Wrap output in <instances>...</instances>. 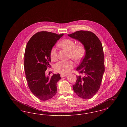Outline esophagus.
Returning a JSON list of instances; mask_svg holds the SVG:
<instances>
[{
	"mask_svg": "<svg viewBox=\"0 0 127 127\" xmlns=\"http://www.w3.org/2000/svg\"><path fill=\"white\" fill-rule=\"evenodd\" d=\"M66 76H67V75L66 74H61V78H63V77H66Z\"/></svg>",
	"mask_w": 127,
	"mask_h": 127,
	"instance_id": "34e87169",
	"label": "esophagus"
}]
</instances>
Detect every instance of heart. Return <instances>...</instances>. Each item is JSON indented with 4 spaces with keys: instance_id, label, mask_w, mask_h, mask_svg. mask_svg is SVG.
Returning <instances> with one entry per match:
<instances>
[{
    "instance_id": "heart-1",
    "label": "heart",
    "mask_w": 127,
    "mask_h": 127,
    "mask_svg": "<svg viewBox=\"0 0 127 127\" xmlns=\"http://www.w3.org/2000/svg\"><path fill=\"white\" fill-rule=\"evenodd\" d=\"M60 47L68 51V56L74 61L78 62L81 61L84 57L86 50L82 44L76 45L75 42L71 39H66L62 40L60 44ZM51 60L56 61L58 60L57 49L55 47L51 48L50 52ZM74 66L72 61H61L55 65V70L57 72L62 74L69 72Z\"/></svg>"
}]
</instances>
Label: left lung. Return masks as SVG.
<instances>
[{
	"label": "left lung",
	"mask_w": 127,
	"mask_h": 127,
	"mask_svg": "<svg viewBox=\"0 0 127 127\" xmlns=\"http://www.w3.org/2000/svg\"><path fill=\"white\" fill-rule=\"evenodd\" d=\"M68 36L80 41L86 50L84 57L76 69L83 76H77L73 89L81 98L90 99L99 90L105 71L102 44L97 36L91 31H77Z\"/></svg>",
	"instance_id": "8db88e82"
}]
</instances>
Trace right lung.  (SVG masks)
I'll return each mask as SVG.
<instances>
[{"label":"right lung","mask_w":127,"mask_h":127,"mask_svg":"<svg viewBox=\"0 0 127 127\" xmlns=\"http://www.w3.org/2000/svg\"><path fill=\"white\" fill-rule=\"evenodd\" d=\"M63 35L38 32L27 44L24 55L26 79L31 92L40 100H48L57 92V83L61 79L60 74H54L49 78L45 76V71L50 67V50Z\"/></svg>","instance_id":"1"}]
</instances>
